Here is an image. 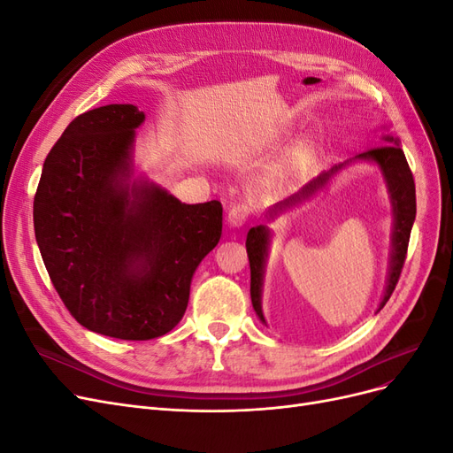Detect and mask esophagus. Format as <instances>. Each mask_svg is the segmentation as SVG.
I'll list each match as a JSON object with an SVG mask.
<instances>
[{
    "instance_id": "34e87169",
    "label": "esophagus",
    "mask_w": 453,
    "mask_h": 453,
    "mask_svg": "<svg viewBox=\"0 0 453 453\" xmlns=\"http://www.w3.org/2000/svg\"><path fill=\"white\" fill-rule=\"evenodd\" d=\"M250 215H251V210H250L248 203H236V205H232V208L228 210L226 221H228V225L232 228H240L245 223H248Z\"/></svg>"
}]
</instances>
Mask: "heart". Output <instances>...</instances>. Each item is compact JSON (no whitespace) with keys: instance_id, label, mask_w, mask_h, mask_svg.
<instances>
[{"instance_id":"obj_1","label":"heart","mask_w":453,"mask_h":453,"mask_svg":"<svg viewBox=\"0 0 453 453\" xmlns=\"http://www.w3.org/2000/svg\"><path fill=\"white\" fill-rule=\"evenodd\" d=\"M298 168H300L298 155H289L280 164L278 170L273 172V183H278V185L287 183L298 172Z\"/></svg>"}]
</instances>
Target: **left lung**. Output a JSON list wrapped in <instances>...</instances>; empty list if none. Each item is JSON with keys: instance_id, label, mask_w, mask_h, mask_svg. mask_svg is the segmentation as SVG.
<instances>
[{"instance_id": "left-lung-1", "label": "left lung", "mask_w": 453, "mask_h": 453, "mask_svg": "<svg viewBox=\"0 0 453 453\" xmlns=\"http://www.w3.org/2000/svg\"><path fill=\"white\" fill-rule=\"evenodd\" d=\"M383 142H386V145L370 149V150H366V153H361L355 157L353 160L342 162V164H338V166H333L328 172H323L321 175L315 177L313 181H310L308 185L300 188L296 195L273 205V208L266 215L272 221V219H276L281 211L293 208V205L311 200L315 195L319 193V190H323L328 185V181H331L342 168H346V164H349V162L359 160V162L376 164L383 175V181H386L389 200H391V208H393L389 272H388L386 291H383V298H381L378 311L386 306L391 293L395 291L396 281H399L401 270H403L404 258H406L410 232H412V225L416 221V185H414L412 172H410V168H408L404 150L401 147V140L388 134V135H383ZM268 248H270V228L265 225L250 228L248 240H245V250H248L250 268H251V303H253V310L258 315V319L265 325H266V319L263 313V304H260V298H263V281H265V266H266Z\"/></svg>"}]
</instances>
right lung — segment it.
Wrapping results in <instances>:
<instances>
[{
    "mask_svg": "<svg viewBox=\"0 0 453 453\" xmlns=\"http://www.w3.org/2000/svg\"><path fill=\"white\" fill-rule=\"evenodd\" d=\"M132 104L90 109L45 158L34 198L35 240L54 289L92 333L150 340L188 304L202 258L221 240L223 205L183 203L134 175Z\"/></svg>",
    "mask_w": 453,
    "mask_h": 453,
    "instance_id": "1",
    "label": "right lung"
}]
</instances>
